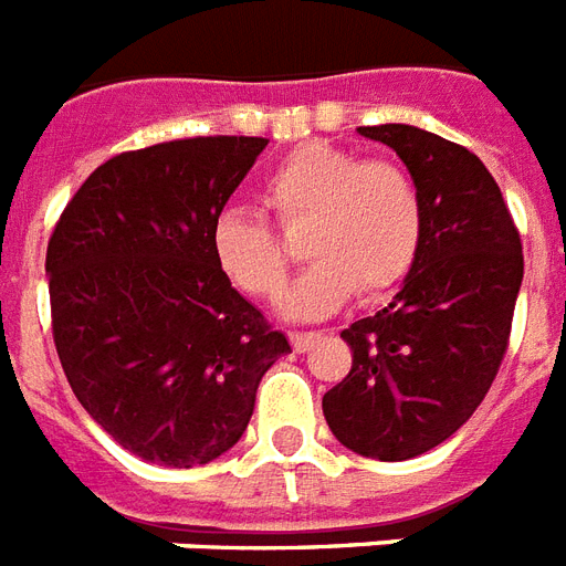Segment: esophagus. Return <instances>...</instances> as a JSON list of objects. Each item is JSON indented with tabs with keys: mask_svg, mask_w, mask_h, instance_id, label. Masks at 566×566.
<instances>
[{
	"mask_svg": "<svg viewBox=\"0 0 566 566\" xmlns=\"http://www.w3.org/2000/svg\"><path fill=\"white\" fill-rule=\"evenodd\" d=\"M317 332H291V344L296 353H305V349H311V344H317Z\"/></svg>",
	"mask_w": 566,
	"mask_h": 566,
	"instance_id": "obj_1",
	"label": "esophagus"
}]
</instances>
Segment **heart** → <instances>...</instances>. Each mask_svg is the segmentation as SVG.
I'll list each match as a JSON object with an SVG mask.
<instances>
[{
	"label": "heart",
	"instance_id": "1",
	"mask_svg": "<svg viewBox=\"0 0 566 566\" xmlns=\"http://www.w3.org/2000/svg\"><path fill=\"white\" fill-rule=\"evenodd\" d=\"M264 205L284 229H302L314 264L282 296L291 319H323L355 291L381 300L408 279L426 231V208L411 172L396 161H361L340 146H296L264 181ZM211 255L238 291L273 300L287 279V255L261 217L240 208L211 226Z\"/></svg>",
	"mask_w": 566,
	"mask_h": 566
}]
</instances>
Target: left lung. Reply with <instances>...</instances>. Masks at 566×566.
Here are the masks:
<instances>
[{
	"mask_svg": "<svg viewBox=\"0 0 566 566\" xmlns=\"http://www.w3.org/2000/svg\"><path fill=\"white\" fill-rule=\"evenodd\" d=\"M358 135L402 158L426 231L387 308L340 332L353 370L323 396V413L346 449L408 461L452 438L491 390L523 284V247L500 185L470 149L405 123Z\"/></svg>",
	"mask_w": 566,
	"mask_h": 566,
	"instance_id": "obj_1",
	"label": "left lung"
}]
</instances>
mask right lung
Here are the masks:
<instances>
[{"label":"right lung","mask_w":566,"mask_h":566,"mask_svg":"<svg viewBox=\"0 0 566 566\" xmlns=\"http://www.w3.org/2000/svg\"><path fill=\"white\" fill-rule=\"evenodd\" d=\"M264 137H190L91 172L46 249L52 335L82 408L132 455L208 464L247 431L291 344L211 255Z\"/></svg>","instance_id":"1"}]
</instances>
